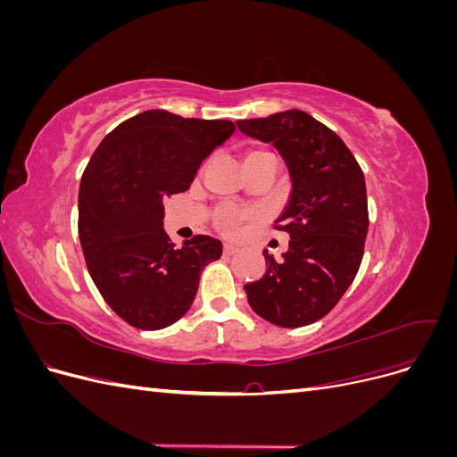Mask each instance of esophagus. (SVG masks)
Instances as JSON below:
<instances>
[{
    "label": "esophagus",
    "instance_id": "1",
    "mask_svg": "<svg viewBox=\"0 0 457 457\" xmlns=\"http://www.w3.org/2000/svg\"><path fill=\"white\" fill-rule=\"evenodd\" d=\"M223 252H225L227 255H232V253H237V252H238V247H237V245H232V244H225Z\"/></svg>",
    "mask_w": 457,
    "mask_h": 457
}]
</instances>
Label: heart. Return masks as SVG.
<instances>
[{
    "label": "heart",
    "mask_w": 457,
    "mask_h": 457,
    "mask_svg": "<svg viewBox=\"0 0 457 457\" xmlns=\"http://www.w3.org/2000/svg\"><path fill=\"white\" fill-rule=\"evenodd\" d=\"M252 154H255V152H252ZM252 217H253V212L250 210H242V207H237V205H223L219 207L215 213V225L220 232L234 234L238 232L245 220Z\"/></svg>",
    "instance_id": "obj_1"
}]
</instances>
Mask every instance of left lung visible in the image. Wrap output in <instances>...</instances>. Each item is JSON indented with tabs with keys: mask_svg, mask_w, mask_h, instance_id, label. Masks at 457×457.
Wrapping results in <instances>:
<instances>
[{
	"mask_svg": "<svg viewBox=\"0 0 457 457\" xmlns=\"http://www.w3.org/2000/svg\"><path fill=\"white\" fill-rule=\"evenodd\" d=\"M237 126L278 148L294 185L274 225L289 234V247L282 261L262 252L267 270L244 286L247 303L274 326H309L337 305L361 269L370 225L364 173L341 137L303 110Z\"/></svg>",
	"mask_w": 457,
	"mask_h": 457,
	"instance_id": "1",
	"label": "left lung"
}]
</instances>
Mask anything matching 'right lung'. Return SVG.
<instances>
[{
  "mask_svg": "<svg viewBox=\"0 0 457 457\" xmlns=\"http://www.w3.org/2000/svg\"><path fill=\"white\" fill-rule=\"evenodd\" d=\"M237 126L146 110L110 131L81 175L78 232L91 278L121 320L168 328L185 316L205 265L223 245L198 234L177 250L163 200L185 192L202 162Z\"/></svg>",
  "mask_w": 457,
  "mask_h": 457,
  "instance_id": "1",
  "label": "right lung"
}]
</instances>
